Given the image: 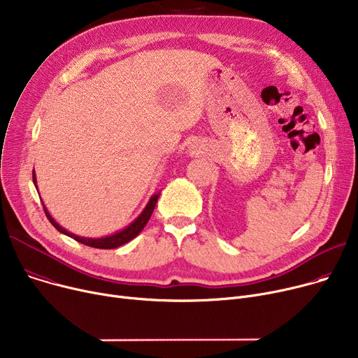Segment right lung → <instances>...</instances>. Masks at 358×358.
Returning a JSON list of instances; mask_svg holds the SVG:
<instances>
[{"instance_id":"obj_1","label":"right lung","mask_w":358,"mask_h":358,"mask_svg":"<svg viewBox=\"0 0 358 358\" xmlns=\"http://www.w3.org/2000/svg\"><path fill=\"white\" fill-rule=\"evenodd\" d=\"M33 182L36 183L34 171H33ZM36 187H37V185H36ZM157 199H159V195H153V196L150 198L148 206L145 208V210L141 213V216L137 217L136 221H134L133 224H130L127 228H124L123 231H120V232H117V234H115V235H110V236H106V238H96V239H94V238H81V236H77V235H74V234L67 232L64 228H62V227L50 216V213L47 212L45 206H44V213H45L47 219L51 222V225H52L54 228H56L57 231H60L62 234H64V235H67V236L76 239L77 242H81V243H85V245H87V246H92V248H99V250H115V248H117V246H122V245L127 243L129 241H131L133 238H136L137 235H139V234L142 232V229L146 227L148 221H149L152 213H153V209H155V206H156Z\"/></svg>"}]
</instances>
